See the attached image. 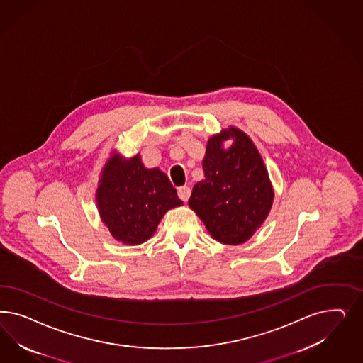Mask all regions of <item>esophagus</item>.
Masks as SVG:
<instances>
[{
  "label": "esophagus",
  "instance_id": "1",
  "mask_svg": "<svg viewBox=\"0 0 363 363\" xmlns=\"http://www.w3.org/2000/svg\"><path fill=\"white\" fill-rule=\"evenodd\" d=\"M177 195H179V198L183 200V201H187L189 199V196H191V189L189 188L186 187H180L177 189Z\"/></svg>",
  "mask_w": 363,
  "mask_h": 363
}]
</instances>
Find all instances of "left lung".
Here are the masks:
<instances>
[{"instance_id": "left-lung-1", "label": "left lung", "mask_w": 363, "mask_h": 363, "mask_svg": "<svg viewBox=\"0 0 363 363\" xmlns=\"http://www.w3.org/2000/svg\"><path fill=\"white\" fill-rule=\"evenodd\" d=\"M233 140L228 149L224 140ZM204 179L196 183L188 204L211 236L223 245L247 242L269 216L274 189L255 144L230 127L207 141Z\"/></svg>"}]
</instances>
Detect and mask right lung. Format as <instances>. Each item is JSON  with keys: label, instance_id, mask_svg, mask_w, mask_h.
<instances>
[{"label": "right lung", "instance_id": "1", "mask_svg": "<svg viewBox=\"0 0 363 363\" xmlns=\"http://www.w3.org/2000/svg\"><path fill=\"white\" fill-rule=\"evenodd\" d=\"M101 220L112 236L129 246L148 240L164 213L183 204L168 176L145 168L140 155L124 159L113 153L106 162L96 191Z\"/></svg>", "mask_w": 363, "mask_h": 363}]
</instances>
